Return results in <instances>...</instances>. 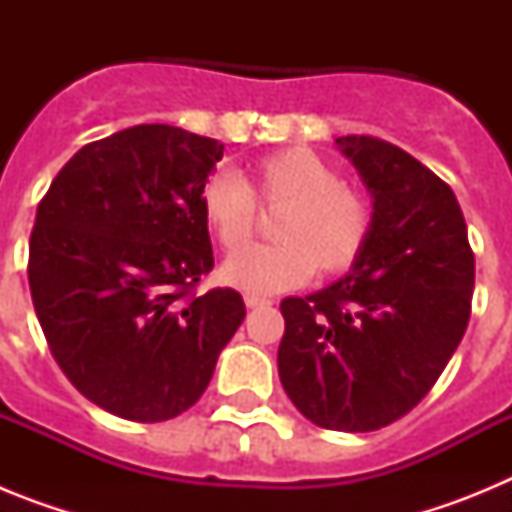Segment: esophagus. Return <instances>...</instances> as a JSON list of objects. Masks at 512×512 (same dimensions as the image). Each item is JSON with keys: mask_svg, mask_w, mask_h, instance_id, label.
Masks as SVG:
<instances>
[{"mask_svg": "<svg viewBox=\"0 0 512 512\" xmlns=\"http://www.w3.org/2000/svg\"><path fill=\"white\" fill-rule=\"evenodd\" d=\"M266 305H271L269 300H264V297H259V295H246V307H266Z\"/></svg>", "mask_w": 512, "mask_h": 512, "instance_id": "esophagus-1", "label": "esophagus"}]
</instances>
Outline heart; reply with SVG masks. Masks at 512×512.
Segmentation results:
<instances>
[{
    "label": "heart",
    "mask_w": 512,
    "mask_h": 512,
    "mask_svg": "<svg viewBox=\"0 0 512 512\" xmlns=\"http://www.w3.org/2000/svg\"><path fill=\"white\" fill-rule=\"evenodd\" d=\"M282 207L271 246L233 253L220 279L248 295H271L307 282L315 269L336 274L354 264L372 228L361 194L343 187L341 174L307 148H284L264 156L251 171V189L230 171H215L202 184L200 207L207 228L225 251L251 238L256 202Z\"/></svg>",
    "instance_id": "b5f03b06"
}]
</instances>
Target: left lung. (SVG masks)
I'll return each instance as SVG.
<instances>
[{
  "mask_svg": "<svg viewBox=\"0 0 512 512\" xmlns=\"http://www.w3.org/2000/svg\"><path fill=\"white\" fill-rule=\"evenodd\" d=\"M336 148L372 194V228L346 277L282 302L279 379L320 428L377 431L418 405L469 323L474 253L449 184L369 135Z\"/></svg>",
  "mask_w": 512,
  "mask_h": 512,
  "instance_id": "left-lung-1",
  "label": "left lung"
}]
</instances>
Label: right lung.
Listing matches in <instances>:
<instances>
[{
  "instance_id": "right-lung-1",
  "label": "right lung",
  "mask_w": 512,
  "mask_h": 512,
  "mask_svg": "<svg viewBox=\"0 0 512 512\" xmlns=\"http://www.w3.org/2000/svg\"><path fill=\"white\" fill-rule=\"evenodd\" d=\"M223 143L174 125L94 140L58 171L30 235V292L81 395L138 423L200 400L246 318L235 289L194 297L212 269L200 192Z\"/></svg>"
}]
</instances>
